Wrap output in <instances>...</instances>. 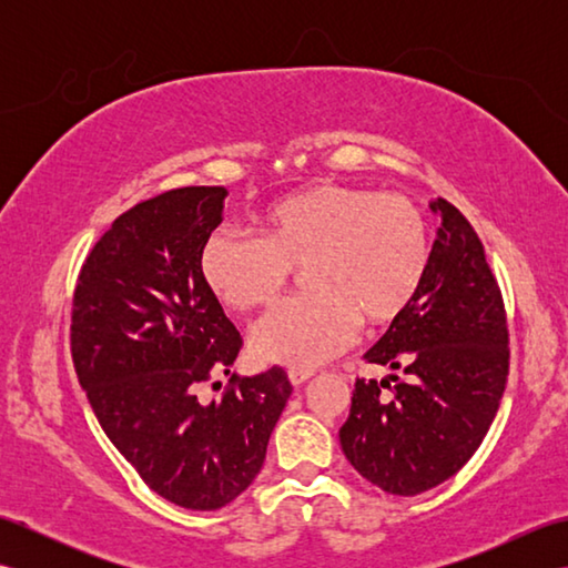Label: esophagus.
I'll return each mask as SVG.
<instances>
[{
    "mask_svg": "<svg viewBox=\"0 0 568 568\" xmlns=\"http://www.w3.org/2000/svg\"><path fill=\"white\" fill-rule=\"evenodd\" d=\"M312 376H315V371H305V368H291V371H287V378H291L293 385H303Z\"/></svg>",
    "mask_w": 568,
    "mask_h": 568,
    "instance_id": "esophagus-1",
    "label": "esophagus"
}]
</instances>
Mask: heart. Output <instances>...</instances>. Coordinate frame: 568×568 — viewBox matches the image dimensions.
I'll list each match as a JSON object with an SVG mask.
<instances>
[{
	"label": "heart",
	"mask_w": 568,
	"mask_h": 568,
	"mask_svg": "<svg viewBox=\"0 0 568 568\" xmlns=\"http://www.w3.org/2000/svg\"><path fill=\"white\" fill-rule=\"evenodd\" d=\"M258 239L220 229L200 253V273L222 305L271 307L303 268L307 295L263 317L253 354L315 368L352 342L356 324L400 317L427 273L425 222L403 195L354 185H312L265 207Z\"/></svg>",
	"instance_id": "1"
}]
</instances>
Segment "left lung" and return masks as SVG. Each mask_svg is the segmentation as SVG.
Returning a JSON list of instances; mask_svg holds the SVG:
<instances>
[{"mask_svg": "<svg viewBox=\"0 0 568 568\" xmlns=\"http://www.w3.org/2000/svg\"><path fill=\"white\" fill-rule=\"evenodd\" d=\"M429 210L439 226L425 281L364 354L390 373L356 381L339 429L352 466L393 496L452 478L484 442L508 381V327L484 244L454 204L439 197Z\"/></svg>", "mask_w": 568, "mask_h": 568, "instance_id": "1", "label": "left lung"}]
</instances>
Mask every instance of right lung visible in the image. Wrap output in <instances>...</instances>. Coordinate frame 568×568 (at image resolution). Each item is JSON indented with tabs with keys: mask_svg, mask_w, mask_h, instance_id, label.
Here are the masks:
<instances>
[{
	"mask_svg": "<svg viewBox=\"0 0 568 568\" xmlns=\"http://www.w3.org/2000/svg\"><path fill=\"white\" fill-rule=\"evenodd\" d=\"M226 195L178 187L139 202L94 244L72 297V364L104 434L143 484L187 510H220L253 484L293 393L273 366L197 400L241 348L200 273Z\"/></svg>",
	"mask_w": 568,
	"mask_h": 568,
	"instance_id": "right-lung-1",
	"label": "right lung"
}]
</instances>
